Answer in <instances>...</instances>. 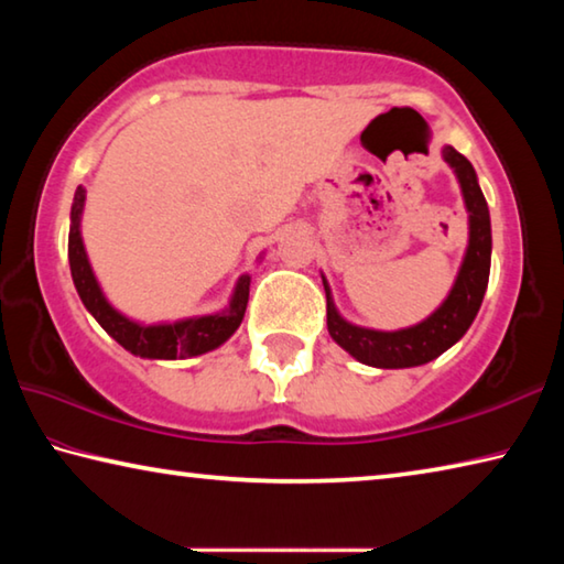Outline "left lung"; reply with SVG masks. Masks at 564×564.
<instances>
[{
  "instance_id": "1",
  "label": "left lung",
  "mask_w": 564,
  "mask_h": 564,
  "mask_svg": "<svg viewBox=\"0 0 564 564\" xmlns=\"http://www.w3.org/2000/svg\"><path fill=\"white\" fill-rule=\"evenodd\" d=\"M443 159L455 171L457 181H460L467 218H470V238H467V251L457 279L453 283V291L447 293L441 308L431 313L423 323L400 330H373L352 326L346 318H340L333 303V295L326 279H323V289H326L328 301V333L330 338L338 343L343 350H348L352 358L366 362L373 368H413L431 362L441 356L457 340L465 336L470 328L477 311H480L485 289H488L490 279V253H492V234H490V212L488 202H485L480 186H477V176L470 161H467L460 151L453 147L443 149Z\"/></svg>"
}]
</instances>
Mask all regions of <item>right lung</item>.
<instances>
[{
    "label": "right lung",
    "instance_id": "1",
    "mask_svg": "<svg viewBox=\"0 0 564 564\" xmlns=\"http://www.w3.org/2000/svg\"><path fill=\"white\" fill-rule=\"evenodd\" d=\"M84 198H87V191L79 186L74 194L72 226H69L72 279L82 303L87 305V311L97 318L99 326L119 343V346H123L129 352H133V356H141V358L176 360V358L202 356V352L218 348L221 343H226L234 336L236 328L241 326L243 321L251 275H241V279H238L228 308L221 313H214V316H198V318H186L176 323H159V326H141V323L121 316V313L113 308L107 299H104L97 275H94L91 263L87 259V251H84L82 228H79Z\"/></svg>",
    "mask_w": 564,
    "mask_h": 564
}]
</instances>
